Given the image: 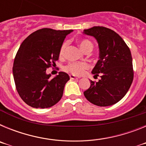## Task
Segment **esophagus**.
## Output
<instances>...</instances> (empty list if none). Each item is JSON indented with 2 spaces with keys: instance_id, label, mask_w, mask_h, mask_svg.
Segmentation results:
<instances>
[{
  "instance_id": "esophagus-1",
  "label": "esophagus",
  "mask_w": 146,
  "mask_h": 146,
  "mask_svg": "<svg viewBox=\"0 0 146 146\" xmlns=\"http://www.w3.org/2000/svg\"><path fill=\"white\" fill-rule=\"evenodd\" d=\"M69 77H70L71 80H77L78 79V77H76L74 75H72V74H70L69 75Z\"/></svg>"
}]
</instances>
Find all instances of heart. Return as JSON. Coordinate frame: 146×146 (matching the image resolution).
Instances as JSON below:
<instances>
[{
  "instance_id": "obj_1",
  "label": "heart",
  "mask_w": 146,
  "mask_h": 146,
  "mask_svg": "<svg viewBox=\"0 0 146 146\" xmlns=\"http://www.w3.org/2000/svg\"><path fill=\"white\" fill-rule=\"evenodd\" d=\"M80 47L84 52H87L88 50L91 51L93 49L92 42L88 39H81L79 42ZM67 47V42H65L62 44L59 50V55L60 57L63 58L65 55L66 49ZM89 69V64L86 62H70L64 66V70L67 72L74 75H82L85 72V71Z\"/></svg>"
}]
</instances>
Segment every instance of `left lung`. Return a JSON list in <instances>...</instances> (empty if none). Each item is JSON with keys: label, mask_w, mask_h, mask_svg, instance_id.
I'll list each match as a JSON object with an SVG mask.
<instances>
[{"label": "left lung", "mask_w": 146, "mask_h": 146, "mask_svg": "<svg viewBox=\"0 0 146 146\" xmlns=\"http://www.w3.org/2000/svg\"><path fill=\"white\" fill-rule=\"evenodd\" d=\"M97 40L99 60L92 70L100 76L98 82L91 80V86L84 96L92 104L100 107L110 106L126 95L134 77L130 50L117 33L102 26H94L83 31Z\"/></svg>", "instance_id": "8db88e82"}]
</instances>
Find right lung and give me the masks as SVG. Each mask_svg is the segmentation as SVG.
I'll return each instance as SVG.
<instances>
[{"label": "right lung", "mask_w": 146, "mask_h": 146, "mask_svg": "<svg viewBox=\"0 0 146 146\" xmlns=\"http://www.w3.org/2000/svg\"><path fill=\"white\" fill-rule=\"evenodd\" d=\"M72 31L42 28L29 35L20 45L14 60L13 76L18 94L29 106L48 108L61 99L69 75L60 72L50 79L46 70L55 65L60 46Z\"/></svg>", "instance_id": "1"}]
</instances>
